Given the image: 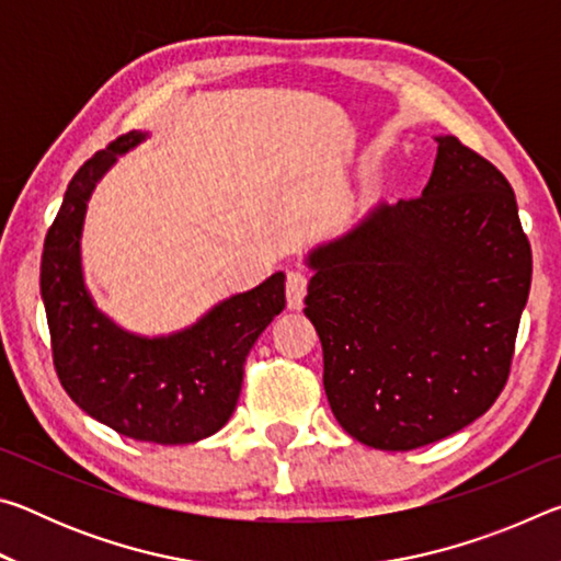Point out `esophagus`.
Here are the masks:
<instances>
[{
	"label": "esophagus",
	"mask_w": 561,
	"mask_h": 561,
	"mask_svg": "<svg viewBox=\"0 0 561 561\" xmlns=\"http://www.w3.org/2000/svg\"><path fill=\"white\" fill-rule=\"evenodd\" d=\"M309 277L304 272H287V307L289 309H301L304 297H307Z\"/></svg>",
	"instance_id": "obj_1"
}]
</instances>
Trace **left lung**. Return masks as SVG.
Segmentation results:
<instances>
[{"instance_id": "left-lung-1", "label": "left lung", "mask_w": 561, "mask_h": 561, "mask_svg": "<svg viewBox=\"0 0 561 561\" xmlns=\"http://www.w3.org/2000/svg\"><path fill=\"white\" fill-rule=\"evenodd\" d=\"M421 197L381 203L317 247L304 314L351 438L413 450L488 413L507 383L531 247L500 170L440 136Z\"/></svg>"}]
</instances>
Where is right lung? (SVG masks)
I'll return each mask as SVG.
<instances>
[{"instance_id": "add662e5", "label": "right lung", "mask_w": 561, "mask_h": 561, "mask_svg": "<svg viewBox=\"0 0 561 561\" xmlns=\"http://www.w3.org/2000/svg\"><path fill=\"white\" fill-rule=\"evenodd\" d=\"M144 138L146 133H126L71 178L44 240L42 299L56 376L71 401L126 438L183 445L230 421L247 354L284 309V274L217 304L170 336L128 334L103 317L83 287V217L103 173Z\"/></svg>"}]
</instances>
